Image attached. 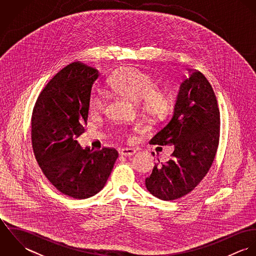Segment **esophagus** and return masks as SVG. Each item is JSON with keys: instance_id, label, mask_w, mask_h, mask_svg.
I'll return each mask as SVG.
<instances>
[{"instance_id": "obj_1", "label": "esophagus", "mask_w": 256, "mask_h": 256, "mask_svg": "<svg viewBox=\"0 0 256 256\" xmlns=\"http://www.w3.org/2000/svg\"><path fill=\"white\" fill-rule=\"evenodd\" d=\"M135 152H136V150L134 148H121L119 150V154L122 156H131Z\"/></svg>"}]
</instances>
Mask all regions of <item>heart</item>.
I'll return each mask as SVG.
<instances>
[{
  "mask_svg": "<svg viewBox=\"0 0 256 256\" xmlns=\"http://www.w3.org/2000/svg\"><path fill=\"white\" fill-rule=\"evenodd\" d=\"M110 88L121 98L139 106L146 118L158 120L166 116L170 108L168 94L158 88L156 80L148 74L139 69L127 67L119 70L110 78ZM88 106L94 113L104 112L106 98L98 90H94L88 96Z\"/></svg>",
  "mask_w": 256,
  "mask_h": 256,
  "instance_id": "heart-1",
  "label": "heart"
}]
</instances>
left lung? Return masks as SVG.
Instances as JSON below:
<instances>
[{
  "instance_id": "8db88e82",
  "label": "left lung",
  "mask_w": 256,
  "mask_h": 256,
  "mask_svg": "<svg viewBox=\"0 0 256 256\" xmlns=\"http://www.w3.org/2000/svg\"><path fill=\"white\" fill-rule=\"evenodd\" d=\"M220 111L213 88L203 74L183 80L170 120L152 144L174 146L172 158L154 164L145 180L154 197L172 201L192 191L207 174L219 144Z\"/></svg>"
}]
</instances>
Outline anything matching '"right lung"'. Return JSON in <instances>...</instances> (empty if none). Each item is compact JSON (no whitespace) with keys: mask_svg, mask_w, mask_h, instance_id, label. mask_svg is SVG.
Returning a JSON list of instances; mask_svg holds the SVG:
<instances>
[{"mask_svg":"<svg viewBox=\"0 0 256 256\" xmlns=\"http://www.w3.org/2000/svg\"><path fill=\"white\" fill-rule=\"evenodd\" d=\"M98 70L72 63L56 74L37 98L32 118V140L44 176L60 192L74 199L98 193L110 178L118 152H92L76 138L84 133L88 96Z\"/></svg>","mask_w":256,"mask_h":256,"instance_id":"1","label":"right lung"}]
</instances>
